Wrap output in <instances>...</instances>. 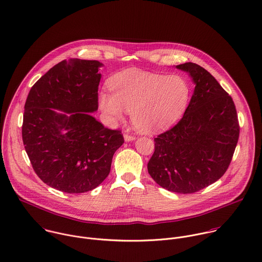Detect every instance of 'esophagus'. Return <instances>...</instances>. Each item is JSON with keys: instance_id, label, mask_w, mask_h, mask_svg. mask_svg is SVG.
<instances>
[{"instance_id": "obj_1", "label": "esophagus", "mask_w": 262, "mask_h": 262, "mask_svg": "<svg viewBox=\"0 0 262 262\" xmlns=\"http://www.w3.org/2000/svg\"><path fill=\"white\" fill-rule=\"evenodd\" d=\"M124 140L126 141V142H129V141H134V140H136V136H132V135H129V134H124Z\"/></svg>"}]
</instances>
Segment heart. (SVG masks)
Wrapping results in <instances>:
<instances>
[{
  "label": "heart",
  "instance_id": "b5f03b06",
  "mask_svg": "<svg viewBox=\"0 0 262 262\" xmlns=\"http://www.w3.org/2000/svg\"><path fill=\"white\" fill-rule=\"evenodd\" d=\"M112 95L102 93L100 106L113 121L130 112L134 125L145 133L161 130L176 122L190 100L189 82L180 75L165 76L130 70L108 82Z\"/></svg>",
  "mask_w": 262,
  "mask_h": 262
}]
</instances>
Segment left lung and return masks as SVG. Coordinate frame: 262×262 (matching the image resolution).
<instances>
[{
  "mask_svg": "<svg viewBox=\"0 0 262 262\" xmlns=\"http://www.w3.org/2000/svg\"><path fill=\"white\" fill-rule=\"evenodd\" d=\"M195 89L180 121L154 139L148 172L162 188L194 193L219 180L232 159L239 125L231 97L203 67L177 66Z\"/></svg>",
  "mask_w": 262,
  "mask_h": 262,
  "instance_id": "1",
  "label": "left lung"
}]
</instances>
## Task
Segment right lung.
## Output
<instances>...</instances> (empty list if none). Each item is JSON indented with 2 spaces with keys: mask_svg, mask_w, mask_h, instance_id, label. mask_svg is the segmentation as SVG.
I'll list each match as a JSON object with an SVG mask.
<instances>
[{
  "mask_svg": "<svg viewBox=\"0 0 262 262\" xmlns=\"http://www.w3.org/2000/svg\"><path fill=\"white\" fill-rule=\"evenodd\" d=\"M101 66L79 58L58 62L33 85L25 105L23 141L32 166L44 183L62 192L98 187L124 143L121 130L91 115L99 107Z\"/></svg>",
  "mask_w": 262,
  "mask_h": 262,
  "instance_id": "right-lung-1",
  "label": "right lung"
}]
</instances>
